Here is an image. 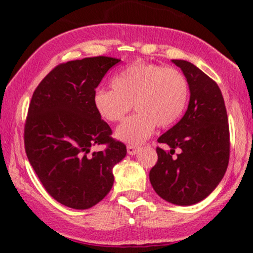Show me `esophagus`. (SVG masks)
I'll return each mask as SVG.
<instances>
[{
  "label": "esophagus",
  "instance_id": "obj_1",
  "mask_svg": "<svg viewBox=\"0 0 253 253\" xmlns=\"http://www.w3.org/2000/svg\"><path fill=\"white\" fill-rule=\"evenodd\" d=\"M138 151H139L138 146H134V145H127V152H128V155H130V156L135 155Z\"/></svg>",
  "mask_w": 253,
  "mask_h": 253
}]
</instances>
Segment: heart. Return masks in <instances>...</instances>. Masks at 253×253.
<instances>
[{
  "instance_id": "1",
  "label": "heart",
  "mask_w": 253,
  "mask_h": 253,
  "mask_svg": "<svg viewBox=\"0 0 253 253\" xmlns=\"http://www.w3.org/2000/svg\"><path fill=\"white\" fill-rule=\"evenodd\" d=\"M110 88L97 89L92 103L98 117L107 123L123 120L133 103L136 114L119 125L115 133L128 144L144 143L157 125L175 124L189 98V83L178 69L141 60L117 72L110 80Z\"/></svg>"
}]
</instances>
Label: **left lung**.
Segmentation results:
<instances>
[{
	"label": "left lung",
	"mask_w": 253,
	"mask_h": 253,
	"mask_svg": "<svg viewBox=\"0 0 253 253\" xmlns=\"http://www.w3.org/2000/svg\"><path fill=\"white\" fill-rule=\"evenodd\" d=\"M172 63L187 77L190 100L181 120L158 138L170 151L157 147L150 182L165 201L190 206L210 195L227 170L228 118L221 90L211 77L187 60ZM176 148L180 153L173 156Z\"/></svg>",
	"instance_id": "8db88e82"
}]
</instances>
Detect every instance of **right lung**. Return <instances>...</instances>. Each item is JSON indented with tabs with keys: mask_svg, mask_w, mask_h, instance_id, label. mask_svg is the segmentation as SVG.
<instances>
[{
	"mask_svg": "<svg viewBox=\"0 0 253 253\" xmlns=\"http://www.w3.org/2000/svg\"><path fill=\"white\" fill-rule=\"evenodd\" d=\"M120 59L92 57L59 64L32 96L25 124V150L46 191L66 207L88 210L109 193L113 168L126 145L110 136L92 103L95 89ZM106 149L91 153V147Z\"/></svg>",
	"mask_w": 253,
	"mask_h": 253,
	"instance_id": "obj_1",
	"label": "right lung"
}]
</instances>
